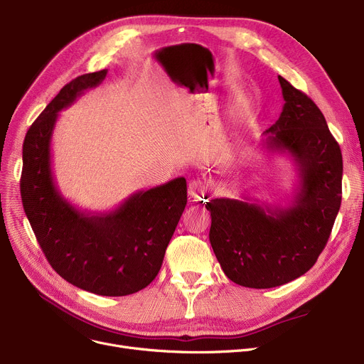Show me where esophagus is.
I'll use <instances>...</instances> for the list:
<instances>
[{
  "mask_svg": "<svg viewBox=\"0 0 364 364\" xmlns=\"http://www.w3.org/2000/svg\"><path fill=\"white\" fill-rule=\"evenodd\" d=\"M188 195L192 196L193 199L203 198V195H205V184L202 181H198V180L190 181V184H188Z\"/></svg>",
  "mask_w": 364,
  "mask_h": 364,
  "instance_id": "esophagus-1",
  "label": "esophagus"
}]
</instances>
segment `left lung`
I'll return each mask as SVG.
<instances>
[{
  "instance_id": "left-lung-1",
  "label": "left lung",
  "mask_w": 364,
  "mask_h": 364,
  "mask_svg": "<svg viewBox=\"0 0 364 364\" xmlns=\"http://www.w3.org/2000/svg\"><path fill=\"white\" fill-rule=\"evenodd\" d=\"M284 99L267 147L288 151L299 187L288 208L213 199L209 242L224 274L254 289L298 279L326 246L342 199V153L326 119L307 94L279 76Z\"/></svg>"
}]
</instances>
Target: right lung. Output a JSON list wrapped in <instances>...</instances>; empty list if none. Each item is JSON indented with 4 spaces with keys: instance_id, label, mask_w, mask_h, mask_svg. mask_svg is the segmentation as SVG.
Masks as SVG:
<instances>
[{
    "instance_id": "1",
    "label": "right lung",
    "mask_w": 364,
    "mask_h": 364,
    "mask_svg": "<svg viewBox=\"0 0 364 364\" xmlns=\"http://www.w3.org/2000/svg\"><path fill=\"white\" fill-rule=\"evenodd\" d=\"M106 73L103 69L72 80L29 127L21 195L35 237L57 274L95 295L125 296L144 289L158 276L187 203V184L184 177L171 180L134 193L113 213L100 215L80 213L62 198L50 155L55 119Z\"/></svg>"
}]
</instances>
